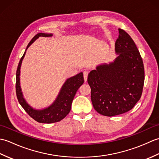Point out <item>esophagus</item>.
<instances>
[{
    "label": "esophagus",
    "instance_id": "obj_1",
    "mask_svg": "<svg viewBox=\"0 0 159 159\" xmlns=\"http://www.w3.org/2000/svg\"><path fill=\"white\" fill-rule=\"evenodd\" d=\"M83 76H84V80H85V81L86 82L87 80V76H88V72H83Z\"/></svg>",
    "mask_w": 159,
    "mask_h": 159
}]
</instances>
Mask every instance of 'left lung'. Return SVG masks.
<instances>
[{
    "label": "left lung",
    "instance_id": "1",
    "mask_svg": "<svg viewBox=\"0 0 159 159\" xmlns=\"http://www.w3.org/2000/svg\"><path fill=\"white\" fill-rule=\"evenodd\" d=\"M115 43L119 54L113 63L89 72L91 100L98 113L111 117L128 112L142 95L145 72L142 58L130 36L120 29Z\"/></svg>",
    "mask_w": 159,
    "mask_h": 159
}]
</instances>
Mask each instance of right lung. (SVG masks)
I'll return each instance as SVG.
<instances>
[{
    "instance_id": "add662e5",
    "label": "right lung",
    "mask_w": 159,
    "mask_h": 159,
    "mask_svg": "<svg viewBox=\"0 0 159 159\" xmlns=\"http://www.w3.org/2000/svg\"><path fill=\"white\" fill-rule=\"evenodd\" d=\"M52 35V34H47V33H38L36 35L33 37L31 42L29 43L26 49L39 37H49ZM25 55V52L24 53V55L20 60L16 71V92L17 98H18L20 105L22 107L23 109L25 110L30 117H31L33 120L38 121L39 123H55L63 120L70 113L74 96H75L77 90L84 83L83 74L80 72L77 75L71 77L66 80L63 85L61 89V92L55 102L51 106L43 110H35L26 102L25 100L24 99L22 96L21 89H20V70L22 61Z\"/></svg>"
}]
</instances>
